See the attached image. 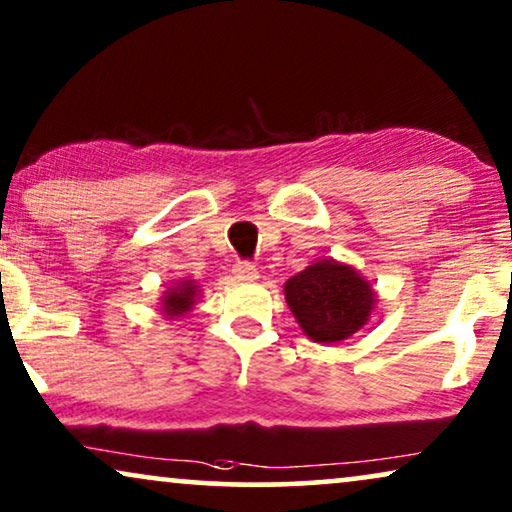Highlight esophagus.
<instances>
[{
  "label": "esophagus",
  "mask_w": 512,
  "mask_h": 512,
  "mask_svg": "<svg viewBox=\"0 0 512 512\" xmlns=\"http://www.w3.org/2000/svg\"><path fill=\"white\" fill-rule=\"evenodd\" d=\"M233 275L237 282H256L258 279V268L249 261H240L233 265Z\"/></svg>",
  "instance_id": "obj_1"
}]
</instances>
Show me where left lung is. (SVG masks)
<instances>
[{"mask_svg": "<svg viewBox=\"0 0 512 512\" xmlns=\"http://www.w3.org/2000/svg\"><path fill=\"white\" fill-rule=\"evenodd\" d=\"M303 333L314 342H340L368 324L375 291L352 265L319 258L284 284Z\"/></svg>", "mask_w": 512, "mask_h": 512, "instance_id": "left-lung-1", "label": "left lung"}]
</instances>
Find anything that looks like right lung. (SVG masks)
<instances>
[{
  "label": "right lung",
  "instance_id": "right-lung-1",
  "mask_svg": "<svg viewBox=\"0 0 512 512\" xmlns=\"http://www.w3.org/2000/svg\"><path fill=\"white\" fill-rule=\"evenodd\" d=\"M198 293H200V289H198V284L193 282V279H184V282H177L165 291L163 300H160V303H163L160 310H163L165 317H170V319L184 317L186 312L193 310Z\"/></svg>",
  "mask_w": 512,
  "mask_h": 512
}]
</instances>
